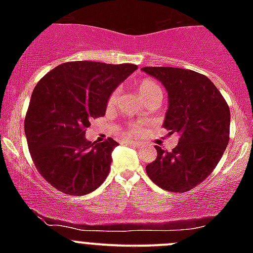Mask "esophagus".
<instances>
[{
  "instance_id": "esophagus-1",
  "label": "esophagus",
  "mask_w": 253,
  "mask_h": 253,
  "mask_svg": "<svg viewBox=\"0 0 253 253\" xmlns=\"http://www.w3.org/2000/svg\"><path fill=\"white\" fill-rule=\"evenodd\" d=\"M126 144H130V146L137 147V148L142 147V143H140V142H135V140H126Z\"/></svg>"
}]
</instances>
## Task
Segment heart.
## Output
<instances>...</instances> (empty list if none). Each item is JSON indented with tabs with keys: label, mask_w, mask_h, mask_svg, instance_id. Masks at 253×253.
Wrapping results in <instances>:
<instances>
[{
	"label": "heart",
	"mask_w": 253,
	"mask_h": 253,
	"mask_svg": "<svg viewBox=\"0 0 253 253\" xmlns=\"http://www.w3.org/2000/svg\"><path fill=\"white\" fill-rule=\"evenodd\" d=\"M135 90H137V93L139 95V97L142 100H146L148 96L153 95V93L156 92H161L160 86H158L154 81H152V80H148V78L138 82L137 86H135ZM116 96H118V92H116V91L111 93L109 100H107V105H109V106H113V105L115 104ZM137 131H138L137 126H131L130 133H137Z\"/></svg>",
	"instance_id": "obj_1"
}]
</instances>
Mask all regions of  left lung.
Segmentation results:
<instances>
[{
    "label": "left lung",
    "instance_id": "obj_1",
    "mask_svg": "<svg viewBox=\"0 0 253 253\" xmlns=\"http://www.w3.org/2000/svg\"><path fill=\"white\" fill-rule=\"evenodd\" d=\"M143 72L163 84L169 109L163 128L178 135L172 152L156 146L157 158L146 171L166 191L185 193L213 172L229 142L231 111L215 84L190 69L144 67Z\"/></svg>",
    "mask_w": 253,
    "mask_h": 253
}]
</instances>
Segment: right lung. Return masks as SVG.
Segmentation results:
<instances>
[{
    "instance_id": "add662e5",
    "label": "right lung",
    "mask_w": 253,
    "mask_h": 253,
    "mask_svg": "<svg viewBox=\"0 0 253 253\" xmlns=\"http://www.w3.org/2000/svg\"><path fill=\"white\" fill-rule=\"evenodd\" d=\"M135 64L78 60L59 64L35 86L25 118L31 158L51 186L69 195L96 190L109 175L113 138L88 142L86 128L106 113L107 100Z\"/></svg>"
}]
</instances>
